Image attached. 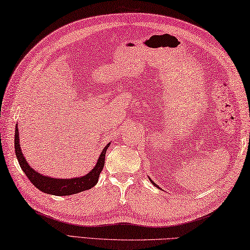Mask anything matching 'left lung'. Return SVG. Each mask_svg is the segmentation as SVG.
Returning a JSON list of instances; mask_svg holds the SVG:
<instances>
[{
	"mask_svg": "<svg viewBox=\"0 0 250 250\" xmlns=\"http://www.w3.org/2000/svg\"><path fill=\"white\" fill-rule=\"evenodd\" d=\"M148 178H149V177H148ZM149 180H150V183H151L153 186H155V187H157V188L160 189V187H159V186H158V185H157L155 182H152V179H150V178H149Z\"/></svg>",
	"mask_w": 250,
	"mask_h": 250,
	"instance_id": "8db88e82",
	"label": "left lung"
}]
</instances>
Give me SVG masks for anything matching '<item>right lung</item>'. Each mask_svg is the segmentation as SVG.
Wrapping results in <instances>:
<instances>
[{
  "mask_svg": "<svg viewBox=\"0 0 250 250\" xmlns=\"http://www.w3.org/2000/svg\"><path fill=\"white\" fill-rule=\"evenodd\" d=\"M110 143H108V144L104 147V149L101 152V155L98 159L97 164H95L91 171L87 173L84 176L74 178H54L50 176H46V175L41 174L39 171L32 168V167L23 157L22 151H21L19 142V131L17 125H16L15 131V152L21 169H22L23 173L30 179V182L33 184L37 189L43 191L45 193L52 195H72L94 187L99 180L100 173L102 172V169L104 167L105 153Z\"/></svg>",
  "mask_w": 250,
  "mask_h": 250,
  "instance_id": "obj_1",
  "label": "right lung"
}]
</instances>
